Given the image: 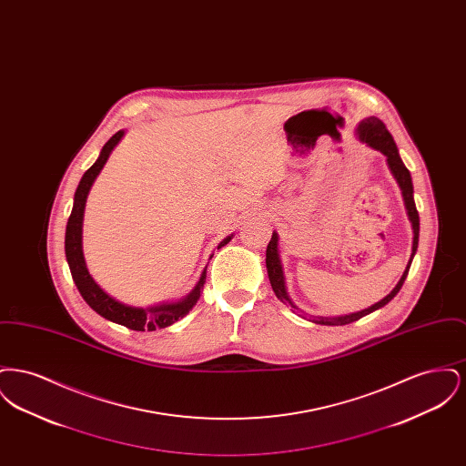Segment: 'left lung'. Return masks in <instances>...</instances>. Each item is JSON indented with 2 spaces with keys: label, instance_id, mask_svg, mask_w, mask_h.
<instances>
[{
  "label": "left lung",
  "instance_id": "obj_1",
  "mask_svg": "<svg viewBox=\"0 0 466 466\" xmlns=\"http://www.w3.org/2000/svg\"><path fill=\"white\" fill-rule=\"evenodd\" d=\"M356 134L360 137V141L367 143L369 147H372L374 150H379L380 154L386 156L388 160V166L393 173V177L399 183L400 190H401V196H403V202H405V209H407V215H409V220L412 223V230H414V241H412V253H410V258H409V264L405 267L401 278H400L399 285L395 289H391V293H388L382 300H379L374 306H370L369 309L360 310V312H353V314H346V316H312V321L318 323V325H329V327H335V325H348V323H353L356 319L374 312V310L384 308L397 293H399L407 274H409V268L412 264V258L416 255V249H418V243H420V215H418V209H416V202H414V187H412V177L409 169L405 167V164L401 162L400 158L399 148L395 145V139L393 136L390 134V131L386 129L384 122L379 120L377 116H369L365 120H361L358 124V129ZM266 266L267 274H268V281H270V287L274 289L276 297L283 302V304H289L293 309H299L297 306H293V302L289 300V293H287V287H285V276H283V267H281V260H279V253H278V234L272 232V238L267 244L266 251Z\"/></svg>",
  "mask_w": 466,
  "mask_h": 466
}]
</instances>
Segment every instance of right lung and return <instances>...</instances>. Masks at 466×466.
<instances>
[{"label": "right lung", "mask_w": 466, "mask_h": 466, "mask_svg": "<svg viewBox=\"0 0 466 466\" xmlns=\"http://www.w3.org/2000/svg\"><path fill=\"white\" fill-rule=\"evenodd\" d=\"M124 131L113 134L108 143L103 147L101 154L97 157V160L90 166L86 171V175L80 179L78 188L75 192V202H73V209L71 215L67 218L66 238H65V251H66L67 266L71 270L73 281L76 285V289L80 291V295L84 297V300L89 304L92 309L97 314H101L103 318L110 319L113 323L124 325L136 332H152L157 329H166L169 325H173L177 319H181L183 316L188 314V310L192 309L200 297V289L206 283V268L200 274L199 283L196 285V289H192L185 299H181L179 302H171V304H160L154 308H133L127 304H122L118 300H115L103 289H99V285L92 279V276L87 270L86 260H84V251H82V222H84V209H86V200L89 196L90 187L94 183L96 177L99 175V171L103 169V166L106 164L111 150L116 147V143L122 139ZM232 239V236L225 238L222 243L218 244V248H222L225 244Z\"/></svg>", "instance_id": "add662e5"}]
</instances>
